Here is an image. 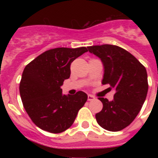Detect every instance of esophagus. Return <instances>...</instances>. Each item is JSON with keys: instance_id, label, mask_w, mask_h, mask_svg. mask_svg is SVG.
<instances>
[{"instance_id": "obj_1", "label": "esophagus", "mask_w": 158, "mask_h": 158, "mask_svg": "<svg viewBox=\"0 0 158 158\" xmlns=\"http://www.w3.org/2000/svg\"><path fill=\"white\" fill-rule=\"evenodd\" d=\"M95 99V96H93L92 95H88V101H92Z\"/></svg>"}]
</instances>
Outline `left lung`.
I'll use <instances>...</instances> for the list:
<instances>
[{
    "mask_svg": "<svg viewBox=\"0 0 158 158\" xmlns=\"http://www.w3.org/2000/svg\"><path fill=\"white\" fill-rule=\"evenodd\" d=\"M87 48L102 62V85H109V89L115 90L111 102L98 98L103 107L96 114V121L106 130H122L134 121L145 102L148 91L146 68L132 54L118 45H92Z\"/></svg>",
    "mask_w": 158,
    "mask_h": 158,
    "instance_id": "obj_1",
    "label": "left lung"
}]
</instances>
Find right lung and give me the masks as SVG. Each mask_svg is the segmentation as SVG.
<instances>
[{
    "label": "right lung",
    "mask_w": 158,
    "mask_h": 158,
    "mask_svg": "<svg viewBox=\"0 0 158 158\" xmlns=\"http://www.w3.org/2000/svg\"><path fill=\"white\" fill-rule=\"evenodd\" d=\"M86 52L84 46L51 49L25 67L19 92L26 113L40 129L58 134L73 123L88 96L83 91L62 95L61 86L70 77L71 63Z\"/></svg>",
    "instance_id": "1"
}]
</instances>
